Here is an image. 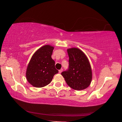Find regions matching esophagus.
Listing matches in <instances>:
<instances>
[{
    "label": "esophagus",
    "mask_w": 122,
    "mask_h": 122,
    "mask_svg": "<svg viewBox=\"0 0 122 122\" xmlns=\"http://www.w3.org/2000/svg\"><path fill=\"white\" fill-rule=\"evenodd\" d=\"M63 71V69H60V70H59V73H61Z\"/></svg>",
    "instance_id": "obj_1"
}]
</instances>
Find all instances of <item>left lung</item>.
I'll return each instance as SVG.
<instances>
[{
  "label": "left lung",
  "mask_w": 122,
  "mask_h": 122,
  "mask_svg": "<svg viewBox=\"0 0 122 122\" xmlns=\"http://www.w3.org/2000/svg\"><path fill=\"white\" fill-rule=\"evenodd\" d=\"M68 51L69 68L61 73L67 84L76 90H82L89 86L92 73L89 60L80 49L73 48Z\"/></svg>",
  "instance_id": "left-lung-1"
}]
</instances>
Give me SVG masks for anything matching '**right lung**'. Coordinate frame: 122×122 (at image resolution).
Here are the masks:
<instances>
[{"label":"right lung","mask_w":122,"mask_h":122,"mask_svg":"<svg viewBox=\"0 0 122 122\" xmlns=\"http://www.w3.org/2000/svg\"><path fill=\"white\" fill-rule=\"evenodd\" d=\"M54 48L44 46L33 54L26 71L28 81L32 86L42 87L51 82L54 75L59 71L55 68V62L51 56Z\"/></svg>","instance_id":"1"}]
</instances>
